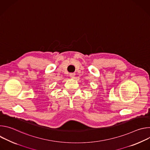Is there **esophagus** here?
I'll list each match as a JSON object with an SVG mask.
<instances>
[{"mask_svg": "<svg viewBox=\"0 0 150 150\" xmlns=\"http://www.w3.org/2000/svg\"><path fill=\"white\" fill-rule=\"evenodd\" d=\"M75 74L74 73H71L69 74V76L71 78H75Z\"/></svg>", "mask_w": 150, "mask_h": 150, "instance_id": "34e87169", "label": "esophagus"}]
</instances>
